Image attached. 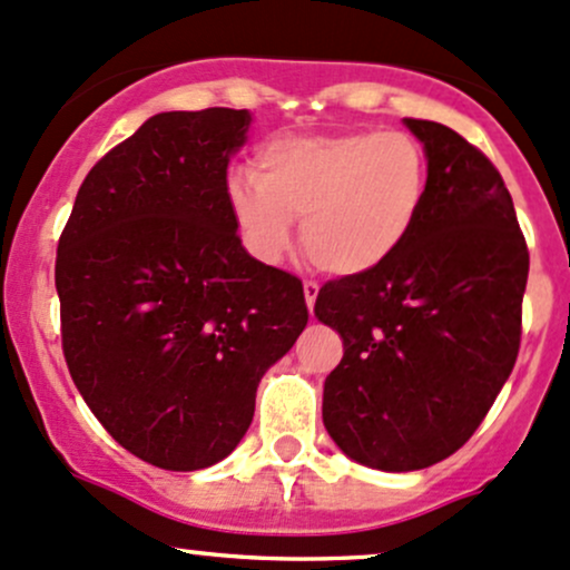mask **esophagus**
<instances>
[{"instance_id": "34e87169", "label": "esophagus", "mask_w": 570, "mask_h": 570, "mask_svg": "<svg viewBox=\"0 0 570 570\" xmlns=\"http://www.w3.org/2000/svg\"><path fill=\"white\" fill-rule=\"evenodd\" d=\"M303 292H305L307 311H313V305H316V297H318V284H316V281H305Z\"/></svg>"}]
</instances>
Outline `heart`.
<instances>
[{"label":"heart","mask_w":570,"mask_h":570,"mask_svg":"<svg viewBox=\"0 0 570 570\" xmlns=\"http://www.w3.org/2000/svg\"><path fill=\"white\" fill-rule=\"evenodd\" d=\"M429 189L426 153L404 134L281 136L254 153L252 181L227 185V208L257 263L284 257L299 219L313 263L335 276H364L412 238Z\"/></svg>","instance_id":"1"}]
</instances>
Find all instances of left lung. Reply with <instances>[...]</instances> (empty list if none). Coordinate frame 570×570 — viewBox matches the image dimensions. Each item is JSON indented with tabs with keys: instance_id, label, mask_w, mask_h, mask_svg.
<instances>
[{
	"instance_id": "1",
	"label": "left lung",
	"mask_w": 570,
	"mask_h": 570,
	"mask_svg": "<svg viewBox=\"0 0 570 570\" xmlns=\"http://www.w3.org/2000/svg\"><path fill=\"white\" fill-rule=\"evenodd\" d=\"M429 158L426 212L394 259L330 281L316 318L343 337L324 426L381 472L434 466L469 442L520 351L528 246L501 174L453 128L404 120Z\"/></svg>"
}]
</instances>
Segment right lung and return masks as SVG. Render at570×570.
I'll use <instances>...</instances> for the list:
<instances>
[{"label": "right lung", "instance_id": "1", "mask_svg": "<svg viewBox=\"0 0 570 570\" xmlns=\"http://www.w3.org/2000/svg\"><path fill=\"white\" fill-rule=\"evenodd\" d=\"M248 126L225 107L149 117L90 168L58 240L71 381L115 442L168 472L238 448L307 324L303 281L257 263L227 208Z\"/></svg>", "mask_w": 570, "mask_h": 570}]
</instances>
